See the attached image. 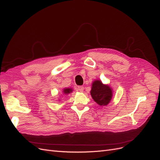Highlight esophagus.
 I'll return each instance as SVG.
<instances>
[{"mask_svg": "<svg viewBox=\"0 0 160 160\" xmlns=\"http://www.w3.org/2000/svg\"><path fill=\"white\" fill-rule=\"evenodd\" d=\"M78 91H80V92L83 91H84V87H83V86H79V87H78Z\"/></svg>", "mask_w": 160, "mask_h": 160, "instance_id": "1", "label": "esophagus"}]
</instances>
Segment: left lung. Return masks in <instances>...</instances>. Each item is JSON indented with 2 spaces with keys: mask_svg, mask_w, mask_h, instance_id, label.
I'll list each match as a JSON object with an SVG mask.
<instances>
[{
  "mask_svg": "<svg viewBox=\"0 0 160 160\" xmlns=\"http://www.w3.org/2000/svg\"><path fill=\"white\" fill-rule=\"evenodd\" d=\"M91 95L94 101L100 106H106L112 96V89L108 85L103 84L100 80L92 82Z\"/></svg>",
  "mask_w": 160,
  "mask_h": 160,
  "instance_id": "8db88e82",
  "label": "left lung"
}]
</instances>
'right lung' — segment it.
Returning a JSON list of instances; mask_svg holds the SVG:
<instances>
[{
  "label": "right lung",
  "instance_id": "right-lung-1",
  "mask_svg": "<svg viewBox=\"0 0 160 160\" xmlns=\"http://www.w3.org/2000/svg\"><path fill=\"white\" fill-rule=\"evenodd\" d=\"M72 91V89H71V88H64V90H63V93L68 94Z\"/></svg>",
  "mask_w": 160,
  "mask_h": 160
}]
</instances>
